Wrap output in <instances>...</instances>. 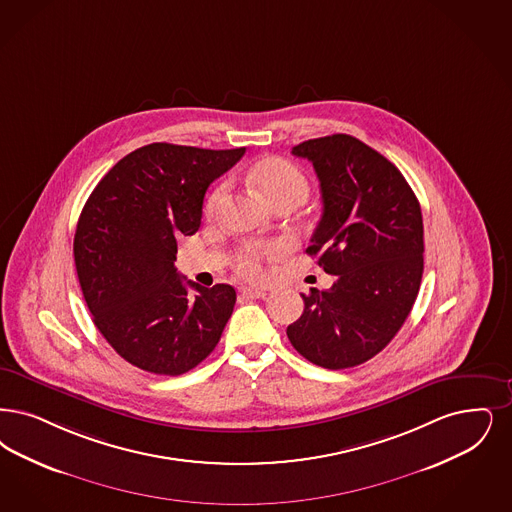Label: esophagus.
Listing matches in <instances>:
<instances>
[{
  "label": "esophagus",
  "mask_w": 512,
  "mask_h": 512,
  "mask_svg": "<svg viewBox=\"0 0 512 512\" xmlns=\"http://www.w3.org/2000/svg\"><path fill=\"white\" fill-rule=\"evenodd\" d=\"M240 293L244 299H265L266 297L265 289H255V287H242Z\"/></svg>",
  "instance_id": "1"
}]
</instances>
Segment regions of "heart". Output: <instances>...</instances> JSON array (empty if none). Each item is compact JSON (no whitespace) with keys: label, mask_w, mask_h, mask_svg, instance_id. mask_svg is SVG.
Wrapping results in <instances>:
<instances>
[{"label":"heart","mask_w":512,"mask_h":512,"mask_svg":"<svg viewBox=\"0 0 512 512\" xmlns=\"http://www.w3.org/2000/svg\"><path fill=\"white\" fill-rule=\"evenodd\" d=\"M251 183L259 190L268 204L295 202L303 204L308 198L310 186L305 173L284 158H266L253 167ZM226 186L219 184L207 198L205 211L211 215L217 211L225 198ZM287 247L282 242H251L238 251L234 268L247 280H263L266 263L278 261L286 255Z\"/></svg>","instance_id":"1"}]
</instances>
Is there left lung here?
<instances>
[{"mask_svg":"<svg viewBox=\"0 0 512 512\" xmlns=\"http://www.w3.org/2000/svg\"><path fill=\"white\" fill-rule=\"evenodd\" d=\"M291 154L318 175L324 211L307 253L320 255L335 284L303 293L305 310L287 337L320 368H352L389 345L417 299L421 207L398 167L350 135L310 139Z\"/></svg>","mask_w":512,"mask_h":512,"instance_id":"obj_1","label":"left lung"}]
</instances>
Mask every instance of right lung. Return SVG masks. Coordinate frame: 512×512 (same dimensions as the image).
<instances>
[{
  "mask_svg": "<svg viewBox=\"0 0 512 512\" xmlns=\"http://www.w3.org/2000/svg\"><path fill=\"white\" fill-rule=\"evenodd\" d=\"M244 152L146 144L114 165L83 205L74 236L83 299L129 364L181 375L217 347L236 291L179 276L177 238L200 228L207 186Z\"/></svg>",
  "mask_w": 512,
  "mask_h": 512,
  "instance_id": "obj_1",
  "label": "right lung"
}]
</instances>
